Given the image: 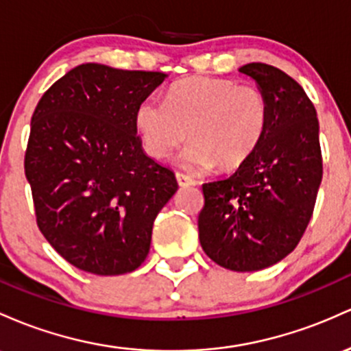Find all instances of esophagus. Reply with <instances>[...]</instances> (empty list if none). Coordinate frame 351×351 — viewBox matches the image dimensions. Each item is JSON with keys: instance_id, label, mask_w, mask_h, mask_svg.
<instances>
[{"instance_id": "obj_1", "label": "esophagus", "mask_w": 351, "mask_h": 351, "mask_svg": "<svg viewBox=\"0 0 351 351\" xmlns=\"http://www.w3.org/2000/svg\"><path fill=\"white\" fill-rule=\"evenodd\" d=\"M176 179H177V184H179L180 187H191V186H195V180L192 179V177H189L186 174H180V172H177L176 174Z\"/></svg>"}]
</instances>
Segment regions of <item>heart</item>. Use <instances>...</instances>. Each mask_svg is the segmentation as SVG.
<instances>
[{"instance_id": "b5f03b06", "label": "heart", "mask_w": 351, "mask_h": 351, "mask_svg": "<svg viewBox=\"0 0 351 351\" xmlns=\"http://www.w3.org/2000/svg\"><path fill=\"white\" fill-rule=\"evenodd\" d=\"M136 125L144 149L156 159H167L189 134L192 141L179 156L184 169H235L262 144L269 102L255 86L191 80L174 86L165 101L145 97L136 109Z\"/></svg>"}]
</instances>
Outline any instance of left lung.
Returning <instances> with one entry per match:
<instances>
[{"instance_id": "left-lung-1", "label": "left lung", "mask_w": 351, "mask_h": 351, "mask_svg": "<svg viewBox=\"0 0 351 351\" xmlns=\"http://www.w3.org/2000/svg\"><path fill=\"white\" fill-rule=\"evenodd\" d=\"M269 102V128L249 160L202 186L199 240L217 265L255 271L280 262L300 242L322 182L318 119L289 74L263 62L242 66Z\"/></svg>"}]
</instances>
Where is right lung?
I'll return each instance as SVG.
<instances>
[{"mask_svg": "<svg viewBox=\"0 0 351 351\" xmlns=\"http://www.w3.org/2000/svg\"><path fill=\"white\" fill-rule=\"evenodd\" d=\"M167 74L86 62L43 94L25 172L39 230L71 265L96 275L136 270L157 214L177 191L137 136L136 109Z\"/></svg>", "mask_w": 351, "mask_h": 351, "instance_id": "1", "label": "right lung"}]
</instances>
